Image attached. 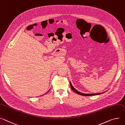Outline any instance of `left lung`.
Returning <instances> with one entry per match:
<instances>
[{
    "label": "left lung",
    "mask_w": 125,
    "mask_h": 125,
    "mask_svg": "<svg viewBox=\"0 0 125 125\" xmlns=\"http://www.w3.org/2000/svg\"><path fill=\"white\" fill-rule=\"evenodd\" d=\"M70 86H71V89L73 90V91H74V92H75V93L77 94H79L80 95H83V96H91V95H98V94H104V93L105 92H104V93H98V94H83V93H81L80 92H79V91H78V90H77L75 88H74L73 87V86H72L71 83L70 81Z\"/></svg>",
    "instance_id": "8db88e82"
}]
</instances>
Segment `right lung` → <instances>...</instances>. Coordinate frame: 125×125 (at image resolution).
<instances>
[{
    "instance_id": "right-lung-1",
    "label": "right lung",
    "mask_w": 125,
    "mask_h": 125,
    "mask_svg": "<svg viewBox=\"0 0 125 125\" xmlns=\"http://www.w3.org/2000/svg\"><path fill=\"white\" fill-rule=\"evenodd\" d=\"M49 91V90H48V91ZM48 92H47V93H48ZM47 93H46V94H47ZM44 94H43V95H44Z\"/></svg>"
}]
</instances>
